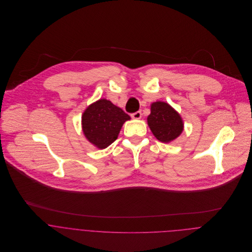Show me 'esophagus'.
<instances>
[{"label": "esophagus", "mask_w": 252, "mask_h": 252, "mask_svg": "<svg viewBox=\"0 0 252 252\" xmlns=\"http://www.w3.org/2000/svg\"><path fill=\"white\" fill-rule=\"evenodd\" d=\"M131 117L133 119H141L142 118V111H136L131 114Z\"/></svg>", "instance_id": "34e87169"}]
</instances>
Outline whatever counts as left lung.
Returning a JSON list of instances; mask_svg holds the SVG:
<instances>
[{
    "instance_id": "left-lung-1",
    "label": "left lung",
    "mask_w": 252,
    "mask_h": 252,
    "mask_svg": "<svg viewBox=\"0 0 252 252\" xmlns=\"http://www.w3.org/2000/svg\"><path fill=\"white\" fill-rule=\"evenodd\" d=\"M147 124L155 136L162 143L176 140L183 131V121L180 113L165 102L151 104Z\"/></svg>"
}]
</instances>
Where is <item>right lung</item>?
<instances>
[{
	"label": "right lung",
	"mask_w": 252,
	"mask_h": 252,
	"mask_svg": "<svg viewBox=\"0 0 252 252\" xmlns=\"http://www.w3.org/2000/svg\"><path fill=\"white\" fill-rule=\"evenodd\" d=\"M130 116L110 101L100 99L86 108L81 117L85 138L99 149H104L118 137L122 125Z\"/></svg>",
	"instance_id": "add662e5"
}]
</instances>
